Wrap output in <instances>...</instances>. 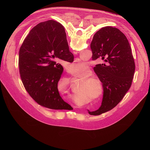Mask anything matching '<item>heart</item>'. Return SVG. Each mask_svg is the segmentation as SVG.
I'll list each match as a JSON object with an SVG mask.
<instances>
[{"instance_id":"b5f03b06","label":"heart","mask_w":150,"mask_h":150,"mask_svg":"<svg viewBox=\"0 0 150 150\" xmlns=\"http://www.w3.org/2000/svg\"><path fill=\"white\" fill-rule=\"evenodd\" d=\"M73 68L79 72H85L88 69V65L83 62H79L74 63ZM93 75V71L90 69L87 72L82 74L79 78L82 79L80 83L79 91H82L88 96H94L97 93L99 94L103 93V83L100 79Z\"/></svg>"}]
</instances>
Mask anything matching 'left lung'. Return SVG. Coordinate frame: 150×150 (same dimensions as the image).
<instances>
[{"label": "left lung", "mask_w": 150, "mask_h": 150, "mask_svg": "<svg viewBox=\"0 0 150 150\" xmlns=\"http://www.w3.org/2000/svg\"><path fill=\"white\" fill-rule=\"evenodd\" d=\"M55 22L59 38L67 42L65 28ZM90 47L92 60L100 57L107 62L94 68L104 89L100 108L94 112L88 111L90 115L97 116L112 110L122 100L132 85L135 65L129 41L116 28H101L94 35Z\"/></svg>", "instance_id": "left-lung-1"}]
</instances>
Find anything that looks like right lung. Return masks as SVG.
<instances>
[{
    "instance_id": "1",
    "label": "right lung",
    "mask_w": 150,
    "mask_h": 150,
    "mask_svg": "<svg viewBox=\"0 0 150 150\" xmlns=\"http://www.w3.org/2000/svg\"><path fill=\"white\" fill-rule=\"evenodd\" d=\"M55 21L49 20L33 27L19 51L20 77L26 91L39 105L53 110H72L57 89L63 68L56 59L71 62L74 56L67 42L58 37Z\"/></svg>"
}]
</instances>
